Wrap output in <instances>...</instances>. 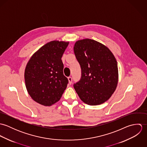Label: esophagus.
<instances>
[{"instance_id": "obj_1", "label": "esophagus", "mask_w": 147, "mask_h": 147, "mask_svg": "<svg viewBox=\"0 0 147 147\" xmlns=\"http://www.w3.org/2000/svg\"><path fill=\"white\" fill-rule=\"evenodd\" d=\"M68 80L69 84H71L72 82V78L71 77H68Z\"/></svg>"}]
</instances>
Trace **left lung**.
I'll return each instance as SVG.
<instances>
[{
    "label": "left lung",
    "mask_w": 147,
    "mask_h": 147,
    "mask_svg": "<svg viewBox=\"0 0 147 147\" xmlns=\"http://www.w3.org/2000/svg\"><path fill=\"white\" fill-rule=\"evenodd\" d=\"M74 51L82 69L80 80L74 85L79 97L89 105L104 103L114 93L118 83L114 55L104 44L89 38L77 41Z\"/></svg>",
    "instance_id": "left-lung-1"
}]
</instances>
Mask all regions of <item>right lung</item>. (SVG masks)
Here are the masks:
<instances>
[{
    "label": "right lung",
    "mask_w": 147,
    "mask_h": 147,
    "mask_svg": "<svg viewBox=\"0 0 147 147\" xmlns=\"http://www.w3.org/2000/svg\"><path fill=\"white\" fill-rule=\"evenodd\" d=\"M68 41H52L36 51L26 64L24 79L31 98L41 105L49 106L59 101L68 80L63 75L61 58Z\"/></svg>",
    "instance_id": "right-lung-1"
}]
</instances>
